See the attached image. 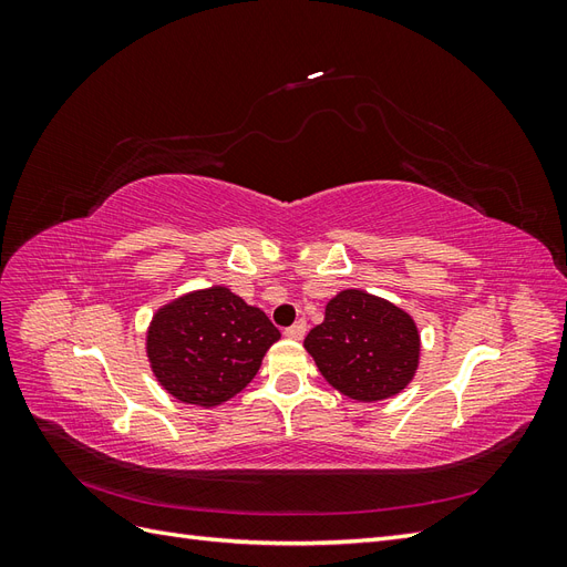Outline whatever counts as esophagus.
<instances>
[{
	"label": "esophagus",
	"mask_w": 567,
	"mask_h": 567,
	"mask_svg": "<svg viewBox=\"0 0 567 567\" xmlns=\"http://www.w3.org/2000/svg\"><path fill=\"white\" fill-rule=\"evenodd\" d=\"M305 333H307V323H305V319L296 321L293 326H288V329H286V336H288L290 340H302V338H305Z\"/></svg>",
	"instance_id": "esophagus-1"
}]
</instances>
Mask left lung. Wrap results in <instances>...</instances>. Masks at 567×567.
<instances>
[{
  "instance_id": "8db88e82",
  "label": "left lung",
  "mask_w": 567,
  "mask_h": 567,
  "mask_svg": "<svg viewBox=\"0 0 567 567\" xmlns=\"http://www.w3.org/2000/svg\"><path fill=\"white\" fill-rule=\"evenodd\" d=\"M305 350L338 392L357 402L394 398L414 381L421 357L416 321L402 307L348 288L329 300Z\"/></svg>"
}]
</instances>
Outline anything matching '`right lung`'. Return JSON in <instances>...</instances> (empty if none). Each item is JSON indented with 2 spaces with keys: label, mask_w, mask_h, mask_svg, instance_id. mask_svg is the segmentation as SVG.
I'll use <instances>...</instances> for the list:
<instances>
[{
  "label": "right lung",
  "mask_w": 567,
  "mask_h": 567,
  "mask_svg": "<svg viewBox=\"0 0 567 567\" xmlns=\"http://www.w3.org/2000/svg\"><path fill=\"white\" fill-rule=\"evenodd\" d=\"M281 338L260 307L227 286L194 290L163 305L146 333V357L163 390L196 406H217L241 392Z\"/></svg>",
  "instance_id": "right-lung-1"
}]
</instances>
